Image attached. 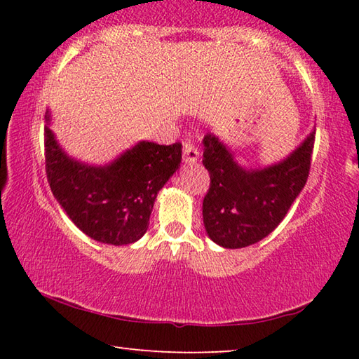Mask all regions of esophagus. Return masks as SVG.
Returning a JSON list of instances; mask_svg holds the SVG:
<instances>
[{"label": "esophagus", "mask_w": 359, "mask_h": 359, "mask_svg": "<svg viewBox=\"0 0 359 359\" xmlns=\"http://www.w3.org/2000/svg\"><path fill=\"white\" fill-rule=\"evenodd\" d=\"M199 160V150L191 142L184 144V161L185 165H194Z\"/></svg>", "instance_id": "34e87169"}]
</instances>
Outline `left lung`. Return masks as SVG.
Listing matches in <instances>:
<instances>
[{"instance_id": "left-lung-1", "label": "left lung", "mask_w": 359, "mask_h": 359, "mask_svg": "<svg viewBox=\"0 0 359 359\" xmlns=\"http://www.w3.org/2000/svg\"><path fill=\"white\" fill-rule=\"evenodd\" d=\"M315 130L283 160L264 168L244 166L228 144L203 139V165L210 187L203 201L209 238L223 248H242L264 239L280 223L309 177Z\"/></svg>"}]
</instances>
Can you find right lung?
<instances>
[{
  "label": "right lung",
  "instance_id": "1",
  "mask_svg": "<svg viewBox=\"0 0 359 359\" xmlns=\"http://www.w3.org/2000/svg\"><path fill=\"white\" fill-rule=\"evenodd\" d=\"M46 112V171L53 196L76 226L101 244H135L147 233L158 191L180 168L182 144L139 141L106 165L69 156Z\"/></svg>",
  "mask_w": 359,
  "mask_h": 359
}]
</instances>
